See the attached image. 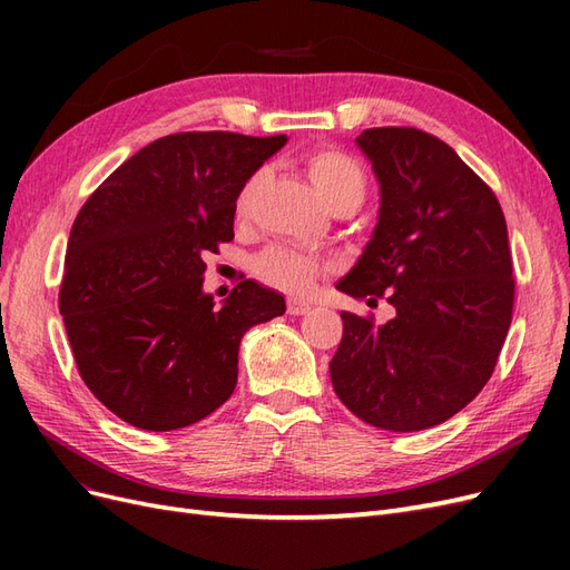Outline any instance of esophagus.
<instances>
[{"label":"esophagus","mask_w":570,"mask_h":570,"mask_svg":"<svg viewBox=\"0 0 570 570\" xmlns=\"http://www.w3.org/2000/svg\"><path fill=\"white\" fill-rule=\"evenodd\" d=\"M308 312H312V304H308V302H302V299H289L287 302V314H292V316H304Z\"/></svg>","instance_id":"34e87169"}]
</instances>
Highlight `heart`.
Instances as JSON below:
<instances>
[{"mask_svg": "<svg viewBox=\"0 0 570 570\" xmlns=\"http://www.w3.org/2000/svg\"><path fill=\"white\" fill-rule=\"evenodd\" d=\"M304 166L327 209H333V206H340V204H352L356 209L358 202L364 199V193H366L364 168H361L358 161H354L350 154H344L340 149H316L304 159ZM262 183H264V170H256V174H252L245 180V185L239 187L237 199H235L237 218H245L249 214ZM254 268L258 273V278L266 281L268 285L281 287L285 292H295V295H302V292L312 289L318 275L316 258L285 245H275L258 254Z\"/></svg>", "mask_w": 570, "mask_h": 570, "instance_id": "b5f03b06", "label": "heart"}]
</instances>
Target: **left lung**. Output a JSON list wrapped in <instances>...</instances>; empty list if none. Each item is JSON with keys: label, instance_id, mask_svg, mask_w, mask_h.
<instances>
[{"label": "left lung", "instance_id": "left-lung-1", "mask_svg": "<svg viewBox=\"0 0 570 570\" xmlns=\"http://www.w3.org/2000/svg\"><path fill=\"white\" fill-rule=\"evenodd\" d=\"M381 206L373 235L337 281L394 316L375 325L342 312L333 387L354 416L392 433L444 423L485 387L511 325L507 220L492 189L438 137L368 128Z\"/></svg>", "mask_w": 570, "mask_h": 570}]
</instances>
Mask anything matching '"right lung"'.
Instances as JSON below:
<instances>
[{
	"label": "right lung",
	"instance_id": "obj_1",
	"mask_svg": "<svg viewBox=\"0 0 570 570\" xmlns=\"http://www.w3.org/2000/svg\"><path fill=\"white\" fill-rule=\"evenodd\" d=\"M285 135L176 132L142 147L85 202L68 237L59 312L85 385L120 421L166 433L228 400L256 323L281 292L239 283L216 306L204 256L230 243L239 187Z\"/></svg>",
	"mask_w": 570,
	"mask_h": 570
}]
</instances>
